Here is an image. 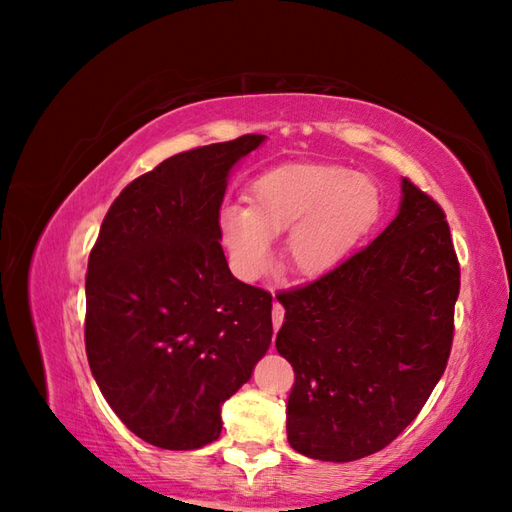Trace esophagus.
<instances>
[{"mask_svg": "<svg viewBox=\"0 0 512 512\" xmlns=\"http://www.w3.org/2000/svg\"><path fill=\"white\" fill-rule=\"evenodd\" d=\"M271 318H273V327H275V331L282 327V322H284V307H282V303H277V301H273V309H271Z\"/></svg>", "mask_w": 512, "mask_h": 512, "instance_id": "obj_1", "label": "esophagus"}]
</instances>
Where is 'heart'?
<instances>
[{"label":"heart","instance_id":"heart-1","mask_svg":"<svg viewBox=\"0 0 512 512\" xmlns=\"http://www.w3.org/2000/svg\"><path fill=\"white\" fill-rule=\"evenodd\" d=\"M376 185L342 166L294 164L258 177L250 207L232 205L220 215V239L241 280L271 265L273 237L288 232L286 260L301 275H322L376 224Z\"/></svg>","mask_w":512,"mask_h":512}]
</instances>
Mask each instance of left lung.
<instances>
[{"label": "left lung", "mask_w": 512, "mask_h": 512, "mask_svg": "<svg viewBox=\"0 0 512 512\" xmlns=\"http://www.w3.org/2000/svg\"><path fill=\"white\" fill-rule=\"evenodd\" d=\"M397 218L309 284L280 290L275 348L294 369L288 442L320 461L389 446L442 378L455 333L459 260L442 207L401 181Z\"/></svg>", "instance_id": "left-lung-1"}]
</instances>
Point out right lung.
I'll return each mask as SVG.
<instances>
[{
    "label": "right lung",
    "mask_w": 512,
    "mask_h": 512,
    "mask_svg": "<svg viewBox=\"0 0 512 512\" xmlns=\"http://www.w3.org/2000/svg\"><path fill=\"white\" fill-rule=\"evenodd\" d=\"M245 134L160 162L121 190L91 247L85 350L104 399L138 438L194 451L271 344V292L230 273L220 207Z\"/></svg>",
    "instance_id": "obj_1"
}]
</instances>
